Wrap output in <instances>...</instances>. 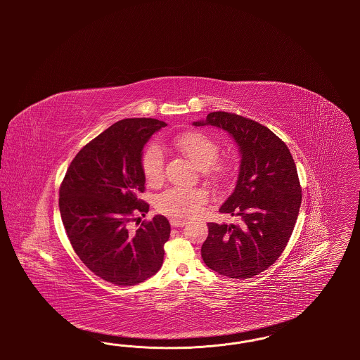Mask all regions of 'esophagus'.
Returning <instances> with one entry per match:
<instances>
[{
	"label": "esophagus",
	"instance_id": "obj_1",
	"mask_svg": "<svg viewBox=\"0 0 360 360\" xmlns=\"http://www.w3.org/2000/svg\"><path fill=\"white\" fill-rule=\"evenodd\" d=\"M170 224H172V228H182V226H185L188 221L186 220H181V219H175V217H172V220H170Z\"/></svg>",
	"mask_w": 360,
	"mask_h": 360
}]
</instances>
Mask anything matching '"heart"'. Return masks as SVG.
Wrapping results in <instances>:
<instances>
[{
  "label": "heart",
  "mask_w": 360,
  "mask_h": 360,
  "mask_svg": "<svg viewBox=\"0 0 360 360\" xmlns=\"http://www.w3.org/2000/svg\"><path fill=\"white\" fill-rule=\"evenodd\" d=\"M174 147L188 158L201 170L202 176L213 184H223L231 176V165L224 160H216L220 146L216 140L200 131H188L174 139ZM165 153L156 143L146 147L141 154V170L148 184H159L165 175ZM207 200L201 188H172L163 191L156 198V209L175 219H188L194 216L200 206Z\"/></svg>",
  "instance_id": "b5f03b06"
}]
</instances>
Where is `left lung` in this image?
I'll return each instance as SVG.
<instances>
[{
    "label": "left lung",
    "instance_id": "left-lung-1",
    "mask_svg": "<svg viewBox=\"0 0 360 360\" xmlns=\"http://www.w3.org/2000/svg\"><path fill=\"white\" fill-rule=\"evenodd\" d=\"M193 125L226 131L241 154L236 188L220 207L240 223L207 224L201 255L217 274L252 278L274 264L292 233L302 200L295 163L288 146L251 119L212 112Z\"/></svg>",
    "mask_w": 360,
    "mask_h": 360
}]
</instances>
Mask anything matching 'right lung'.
I'll list each match as a JSON object with an SVG mask.
<instances>
[{"label": "right lung", "instance_id": "obj_1", "mask_svg": "<svg viewBox=\"0 0 360 360\" xmlns=\"http://www.w3.org/2000/svg\"><path fill=\"white\" fill-rule=\"evenodd\" d=\"M165 121L125 119L94 137L77 154L59 188V210L68 238L86 267L117 286L156 274L170 238V223L156 214L129 231L135 214L150 205L139 198L146 178L141 154Z\"/></svg>", "mask_w": 360, "mask_h": 360}]
</instances>
